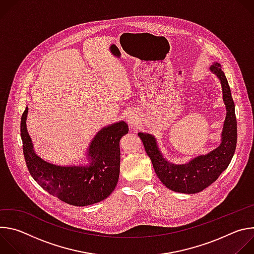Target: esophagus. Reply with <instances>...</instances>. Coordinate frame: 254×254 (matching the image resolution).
<instances>
[{"label": "esophagus", "mask_w": 254, "mask_h": 254, "mask_svg": "<svg viewBox=\"0 0 254 254\" xmlns=\"http://www.w3.org/2000/svg\"><path fill=\"white\" fill-rule=\"evenodd\" d=\"M127 121L131 128H135L139 124V117L135 112H130L127 116Z\"/></svg>", "instance_id": "obj_1"}]
</instances>
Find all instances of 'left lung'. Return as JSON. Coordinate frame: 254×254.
I'll return each instance as SVG.
<instances>
[{
  "instance_id": "8db88e82",
  "label": "left lung",
  "mask_w": 254,
  "mask_h": 254,
  "mask_svg": "<svg viewBox=\"0 0 254 254\" xmlns=\"http://www.w3.org/2000/svg\"><path fill=\"white\" fill-rule=\"evenodd\" d=\"M210 70L220 80L227 112L218 148L207 155L193 158L188 163L175 165L164 158L153 134L138 132L157 176L167 188L174 192L195 194L209 187L228 167L236 149L237 122L231 90L220 63L214 62Z\"/></svg>"
}]
</instances>
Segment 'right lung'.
Segmentation results:
<instances>
[{"label": "right lung", "mask_w": 254, "mask_h": 254, "mask_svg": "<svg viewBox=\"0 0 254 254\" xmlns=\"http://www.w3.org/2000/svg\"><path fill=\"white\" fill-rule=\"evenodd\" d=\"M28 107L21 118L23 153L30 175L45 191L59 200L73 206H87L100 202L115 190L121 164V138L128 132L125 122L100 129L87 151V166H56L35 154L27 131Z\"/></svg>", "instance_id": "1"}]
</instances>
